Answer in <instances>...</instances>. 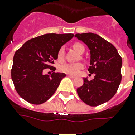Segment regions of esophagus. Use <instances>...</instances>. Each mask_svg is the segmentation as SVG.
Wrapping results in <instances>:
<instances>
[{
	"label": "esophagus",
	"mask_w": 135,
	"mask_h": 135,
	"mask_svg": "<svg viewBox=\"0 0 135 135\" xmlns=\"http://www.w3.org/2000/svg\"><path fill=\"white\" fill-rule=\"evenodd\" d=\"M67 76L69 77H70V78H71V79H74V78H75V77H74V76H73V75H70V74H68Z\"/></svg>",
	"instance_id": "34e87169"
}]
</instances>
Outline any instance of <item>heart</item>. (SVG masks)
<instances>
[{
    "instance_id": "b5f03b06",
    "label": "heart",
    "mask_w": 135,
    "mask_h": 135,
    "mask_svg": "<svg viewBox=\"0 0 135 135\" xmlns=\"http://www.w3.org/2000/svg\"><path fill=\"white\" fill-rule=\"evenodd\" d=\"M73 47L79 52L80 53H83L85 51V47L83 45H82L81 43H74L73 45ZM65 56V50L64 48L61 47L59 49L57 54V59L59 62H62L64 60ZM83 67V64L80 62H77V63H68V64H64L61 65L59 66V71L62 73L65 74H70V75H76L79 73V71L80 69H82Z\"/></svg>"
}]
</instances>
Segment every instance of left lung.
Masks as SVG:
<instances>
[{
	"mask_svg": "<svg viewBox=\"0 0 135 135\" xmlns=\"http://www.w3.org/2000/svg\"><path fill=\"white\" fill-rule=\"evenodd\" d=\"M84 42L90 50L88 71L94 78L77 89L83 102L92 107L100 105L111 99L116 94L121 81L122 58L111 43L92 33H77L74 36Z\"/></svg>",
	"mask_w": 135,
	"mask_h": 135,
	"instance_id": "left-lung-1",
	"label": "left lung"
}]
</instances>
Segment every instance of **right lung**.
<instances>
[{
	"instance_id": "1",
	"label": "right lung",
	"mask_w": 135,
	"mask_h": 135,
	"mask_svg": "<svg viewBox=\"0 0 135 135\" xmlns=\"http://www.w3.org/2000/svg\"><path fill=\"white\" fill-rule=\"evenodd\" d=\"M73 36L72 33H47L28 40L15 52L12 79L15 90L23 99L41 104L54 94L66 74L55 72L52 64L61 46ZM46 68L54 72L44 75Z\"/></svg>"
}]
</instances>
